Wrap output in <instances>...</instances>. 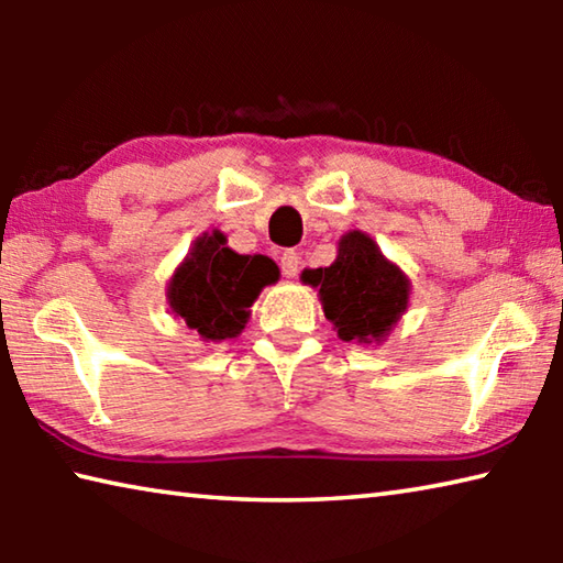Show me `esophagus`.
Returning <instances> with one entry per match:
<instances>
[{"mask_svg": "<svg viewBox=\"0 0 563 563\" xmlns=\"http://www.w3.org/2000/svg\"><path fill=\"white\" fill-rule=\"evenodd\" d=\"M280 271H283L285 278H295V275H298V271H300V255L295 251H285L283 258H280Z\"/></svg>", "mask_w": 563, "mask_h": 563, "instance_id": "34e87169", "label": "esophagus"}]
</instances>
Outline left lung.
<instances>
[{
    "instance_id": "obj_1",
    "label": "left lung",
    "mask_w": 563,
    "mask_h": 563,
    "mask_svg": "<svg viewBox=\"0 0 563 563\" xmlns=\"http://www.w3.org/2000/svg\"><path fill=\"white\" fill-rule=\"evenodd\" d=\"M300 280L318 290L322 312L338 338L379 345L407 312L412 283L385 258L373 235L350 231L338 241V258L328 268H305Z\"/></svg>"
}]
</instances>
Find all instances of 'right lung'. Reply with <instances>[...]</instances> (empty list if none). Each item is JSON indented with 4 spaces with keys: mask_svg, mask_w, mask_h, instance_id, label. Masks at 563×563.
I'll list each match as a JSON object with an SVG mask.
<instances>
[{
    "mask_svg": "<svg viewBox=\"0 0 563 563\" xmlns=\"http://www.w3.org/2000/svg\"><path fill=\"white\" fill-rule=\"evenodd\" d=\"M280 271L268 255H241L221 231L203 233L168 280L166 300L176 318L203 342L233 340L251 320V305Z\"/></svg>",
    "mask_w": 563,
    "mask_h": 563,
    "instance_id": "add662e5",
    "label": "right lung"
}]
</instances>
